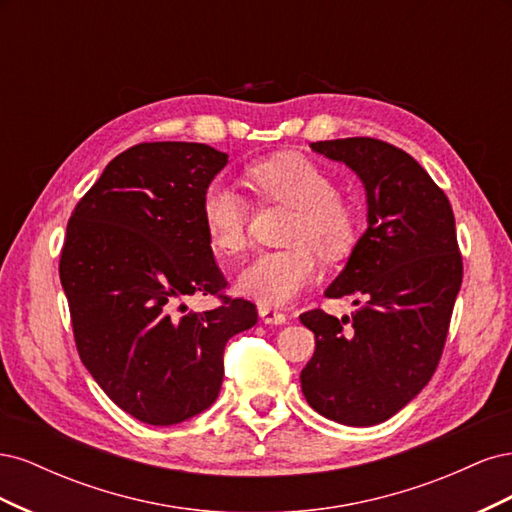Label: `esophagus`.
<instances>
[{
	"label": "esophagus",
	"mask_w": 512,
	"mask_h": 512,
	"mask_svg": "<svg viewBox=\"0 0 512 512\" xmlns=\"http://www.w3.org/2000/svg\"><path fill=\"white\" fill-rule=\"evenodd\" d=\"M258 314L265 324H284L288 320V316L280 309H273V307H258Z\"/></svg>",
	"instance_id": "esophagus-1"
}]
</instances>
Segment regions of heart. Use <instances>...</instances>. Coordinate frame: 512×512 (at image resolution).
I'll use <instances>...</instances> for the list:
<instances>
[{
    "label": "heart",
    "instance_id": "heart-1",
    "mask_svg": "<svg viewBox=\"0 0 512 512\" xmlns=\"http://www.w3.org/2000/svg\"><path fill=\"white\" fill-rule=\"evenodd\" d=\"M256 194L292 209L284 250L262 252L239 275V290L262 305H284L316 282V250L335 258L356 237V211L337 194L335 179L301 153H277L247 168ZM200 220L220 256L235 258L247 247L250 205L222 181H211L200 198Z\"/></svg>",
    "mask_w": 512,
    "mask_h": 512
}]
</instances>
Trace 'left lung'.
Returning a JSON list of instances; mask_svg holds the SVG:
<instances>
[{
	"label": "left lung",
	"mask_w": 512,
	"mask_h": 512,
	"mask_svg": "<svg viewBox=\"0 0 512 512\" xmlns=\"http://www.w3.org/2000/svg\"><path fill=\"white\" fill-rule=\"evenodd\" d=\"M344 162L367 192V230L324 292L352 297V318L309 309L301 322L316 350L301 389L331 421L369 427L425 389L451 324L463 262L446 194L404 149L369 136L309 145Z\"/></svg>",
	"instance_id": "left-lung-1"
}]
</instances>
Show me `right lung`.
<instances>
[{
	"label": "right lung",
	"instance_id": "right-lung-1",
	"mask_svg": "<svg viewBox=\"0 0 512 512\" xmlns=\"http://www.w3.org/2000/svg\"><path fill=\"white\" fill-rule=\"evenodd\" d=\"M228 156L203 143H141L108 162L76 203L59 258L76 350L115 404L149 425L207 410L224 348L252 329V301L226 297L200 198ZM223 303L188 315L180 301ZM182 314H178V309Z\"/></svg>",
	"mask_w": 512,
	"mask_h": 512
}]
</instances>
